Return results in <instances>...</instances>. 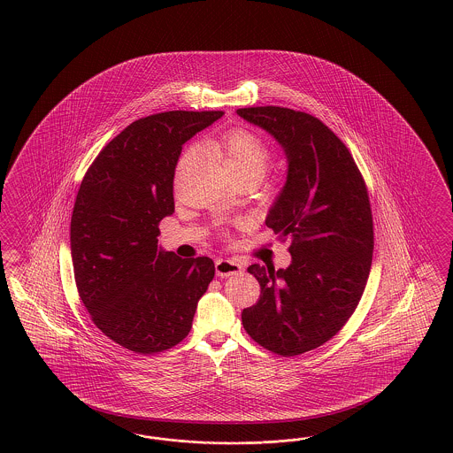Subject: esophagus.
Here are the masks:
<instances>
[{
    "label": "esophagus",
    "mask_w": 453,
    "mask_h": 453,
    "mask_svg": "<svg viewBox=\"0 0 453 453\" xmlns=\"http://www.w3.org/2000/svg\"><path fill=\"white\" fill-rule=\"evenodd\" d=\"M242 264L234 259H218L216 261V274L219 277H229V275L241 274Z\"/></svg>",
    "instance_id": "34e87169"
}]
</instances>
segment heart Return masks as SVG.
Wrapping results in <instances>:
<instances>
[{
    "label": "heart",
    "instance_id": "heart-1",
    "mask_svg": "<svg viewBox=\"0 0 453 453\" xmlns=\"http://www.w3.org/2000/svg\"><path fill=\"white\" fill-rule=\"evenodd\" d=\"M219 142L226 154V165L234 179L259 180L264 176L269 165L271 150L269 144L257 133L246 127H234L220 136ZM196 150L197 148L191 144L182 154L179 165H184Z\"/></svg>",
    "mask_w": 453,
    "mask_h": 453
}]
</instances>
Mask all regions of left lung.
Masks as SVG:
<instances>
[{
	"label": "left lung",
	"mask_w": 453,
	"mask_h": 453,
	"mask_svg": "<svg viewBox=\"0 0 453 453\" xmlns=\"http://www.w3.org/2000/svg\"><path fill=\"white\" fill-rule=\"evenodd\" d=\"M237 114L286 152L288 179L265 226L290 239L292 256L288 269L247 267L261 297L242 311V326L277 356H299L342 329L364 294L373 252L369 192L352 154L320 119L280 106Z\"/></svg>",
	"instance_id": "8db88e82"
}]
</instances>
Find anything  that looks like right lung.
<instances>
[{
	"instance_id": "1",
	"label": "right lung",
	"mask_w": 453,
	"mask_h": 453,
	"mask_svg": "<svg viewBox=\"0 0 453 453\" xmlns=\"http://www.w3.org/2000/svg\"><path fill=\"white\" fill-rule=\"evenodd\" d=\"M222 114L167 111L129 124L97 154L76 196L71 257L80 297L97 329L136 354L180 342L214 277L212 259H180L157 246V224L174 212L182 144Z\"/></svg>"
}]
</instances>
